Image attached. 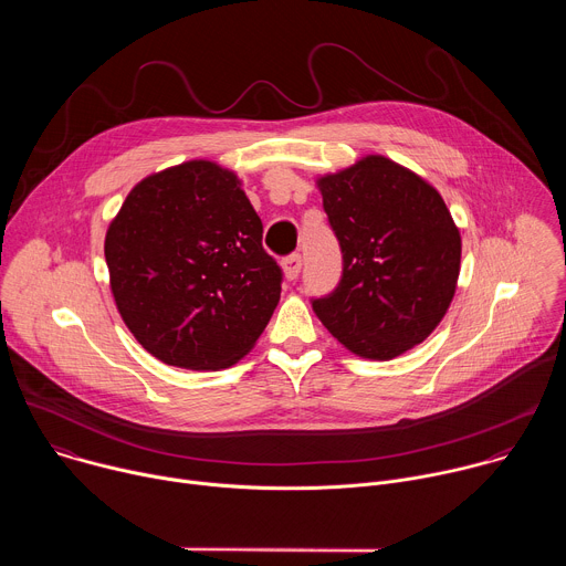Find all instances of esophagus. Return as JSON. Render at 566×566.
I'll return each instance as SVG.
<instances>
[{"mask_svg": "<svg viewBox=\"0 0 566 566\" xmlns=\"http://www.w3.org/2000/svg\"><path fill=\"white\" fill-rule=\"evenodd\" d=\"M282 269H284V275L286 280H297L300 271H302V255L300 253H291L282 260Z\"/></svg>", "mask_w": 566, "mask_h": 566, "instance_id": "1", "label": "esophagus"}]
</instances>
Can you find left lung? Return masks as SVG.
<instances>
[{
	"label": "left lung",
	"mask_w": 566,
	"mask_h": 566,
	"mask_svg": "<svg viewBox=\"0 0 566 566\" xmlns=\"http://www.w3.org/2000/svg\"><path fill=\"white\" fill-rule=\"evenodd\" d=\"M340 244L338 286L313 311L349 352L389 360L423 343L446 315L461 237L441 195L385 156L317 181Z\"/></svg>",
	"instance_id": "obj_1"
}]
</instances>
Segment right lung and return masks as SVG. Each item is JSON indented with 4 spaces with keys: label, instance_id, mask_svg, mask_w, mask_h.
<instances>
[{
    "label": "right lung",
    "instance_id": "obj_1",
    "mask_svg": "<svg viewBox=\"0 0 566 566\" xmlns=\"http://www.w3.org/2000/svg\"><path fill=\"white\" fill-rule=\"evenodd\" d=\"M262 232L237 177L210 160L143 179L105 237L112 293L143 349L184 369L244 356L282 291Z\"/></svg>",
    "mask_w": 566,
    "mask_h": 566
}]
</instances>
